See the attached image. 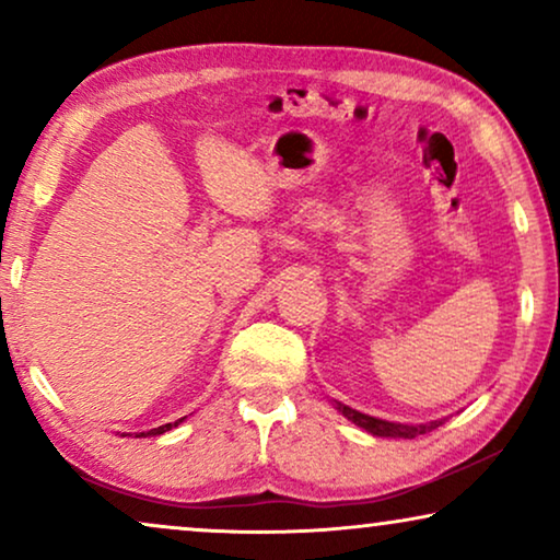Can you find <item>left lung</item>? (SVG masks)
I'll use <instances>...</instances> for the list:
<instances>
[{
	"label": "left lung",
	"mask_w": 560,
	"mask_h": 560,
	"mask_svg": "<svg viewBox=\"0 0 560 560\" xmlns=\"http://www.w3.org/2000/svg\"><path fill=\"white\" fill-rule=\"evenodd\" d=\"M339 412H343V418H349L354 425L364 428L366 433L382 435V439H416V435L431 433L439 425H443V420H431V423H420V425L389 423V420H380V418L364 416V412H359V410H351L349 405H341V402H339Z\"/></svg>",
	"instance_id": "1"
}]
</instances>
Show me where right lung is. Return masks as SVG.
<instances>
[{"label":"right lung","instance_id":"add662e5","mask_svg":"<svg viewBox=\"0 0 560 560\" xmlns=\"http://www.w3.org/2000/svg\"><path fill=\"white\" fill-rule=\"evenodd\" d=\"M178 423H183V418L175 420V423H165V425H160V428H152V431H148V433H137V435H160V433L171 431V428H175Z\"/></svg>","mask_w":560,"mask_h":560}]
</instances>
